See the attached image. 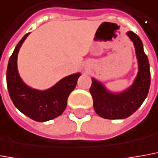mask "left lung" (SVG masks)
Here are the masks:
<instances>
[{
    "mask_svg": "<svg viewBox=\"0 0 158 158\" xmlns=\"http://www.w3.org/2000/svg\"><path fill=\"white\" fill-rule=\"evenodd\" d=\"M135 47L138 72L133 84L124 92L111 93L106 86L93 78L90 93L93 107L98 115L106 119H124L138 110L146 98L151 85L150 64L143 51L140 38L132 31L126 33Z\"/></svg>",
    "mask_w": 158,
    "mask_h": 158,
    "instance_id": "obj_1",
    "label": "left lung"
}]
</instances>
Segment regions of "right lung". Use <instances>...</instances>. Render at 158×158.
<instances>
[{"label":"right lung","instance_id":"obj_1","mask_svg":"<svg viewBox=\"0 0 158 158\" xmlns=\"http://www.w3.org/2000/svg\"><path fill=\"white\" fill-rule=\"evenodd\" d=\"M29 33L17 44L9 59L7 69V85L14 105L24 115L37 122L53 119L63 113L67 105V98L74 90L79 73L60 79L49 89L40 91L30 87L21 79L17 68V57L22 43Z\"/></svg>","mask_w":158,"mask_h":158}]
</instances>
